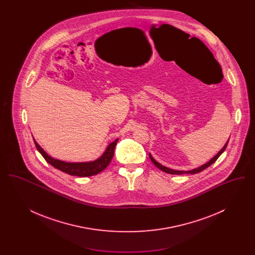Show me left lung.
<instances>
[{"instance_id":"8db88e82","label":"left lung","mask_w":255,"mask_h":255,"mask_svg":"<svg viewBox=\"0 0 255 255\" xmlns=\"http://www.w3.org/2000/svg\"><path fill=\"white\" fill-rule=\"evenodd\" d=\"M229 140H230V139H229ZM229 140L227 141V143L224 145V147L219 151L218 154H216V155H215L213 158H211L209 161H207L206 163L203 164V165H201V166H199V167H197V168L189 170V171H181V170L171 169V168H168V167H166V166H163V165H161L159 162H158L155 158H153V157L151 156V154H149V158H150V159L152 160V162H153V163L158 167V169H160L161 171L165 172V173H168V174H175V175H182V174H196V173H199V172H201V171L206 169V168H207L208 166H210L212 163H214V162L217 160V158H218L219 157L224 153V151L226 150L227 145H228V143H229Z\"/></svg>"}]
</instances>
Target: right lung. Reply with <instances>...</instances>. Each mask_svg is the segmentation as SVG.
<instances>
[{
  "label": "right lung",
  "mask_w": 255,
  "mask_h": 255,
  "mask_svg": "<svg viewBox=\"0 0 255 255\" xmlns=\"http://www.w3.org/2000/svg\"><path fill=\"white\" fill-rule=\"evenodd\" d=\"M33 140H34L37 150L40 152V154L44 157V158L49 162L50 165H52L56 169L60 170L62 172H65L72 176L90 177V176H94V175H97L98 173H100L101 171H103L109 165L112 158L114 157L115 147L117 145V142L119 141V138L115 139L113 142L109 143L105 152L96 160L83 161V162H67L64 160L51 158L46 153V151L37 143V141L34 138H33Z\"/></svg>",
  "instance_id": "obj_1"
}]
</instances>
